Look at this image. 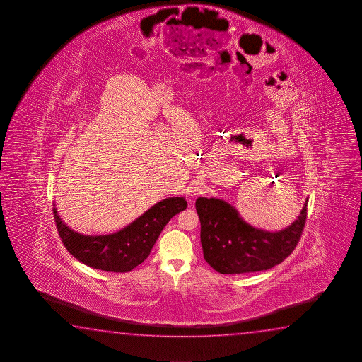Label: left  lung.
<instances>
[{
	"label": "left lung",
	"mask_w": 362,
	"mask_h": 362,
	"mask_svg": "<svg viewBox=\"0 0 362 362\" xmlns=\"http://www.w3.org/2000/svg\"><path fill=\"white\" fill-rule=\"evenodd\" d=\"M308 202L298 219L283 230L257 229L241 219L224 200L198 198L200 241L205 262L221 274L262 272L283 262L298 245L304 230Z\"/></svg>",
	"instance_id": "1"
}]
</instances>
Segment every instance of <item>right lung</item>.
Returning a JSON list of instances; mask_svg holds the SVG:
<instances>
[{
	"instance_id": "right-lung-1",
	"label": "right lung",
	"mask_w": 362,
	"mask_h": 362,
	"mask_svg": "<svg viewBox=\"0 0 362 362\" xmlns=\"http://www.w3.org/2000/svg\"><path fill=\"white\" fill-rule=\"evenodd\" d=\"M187 205L183 197L160 200L131 224L107 235L79 234L63 223L56 206L53 214L63 245L78 262L103 272L128 273L147 259L168 221Z\"/></svg>"
}]
</instances>
